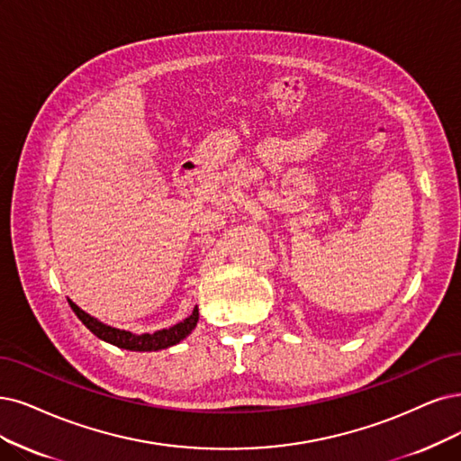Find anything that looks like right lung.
I'll list each match as a JSON object with an SVG mask.
<instances>
[{
	"label": "right lung",
	"mask_w": 461,
	"mask_h": 461,
	"mask_svg": "<svg viewBox=\"0 0 461 461\" xmlns=\"http://www.w3.org/2000/svg\"><path fill=\"white\" fill-rule=\"evenodd\" d=\"M68 303H70V308L79 317L83 325L87 327L96 338L104 339V342L113 344L122 349H129V351H158V349H167L170 346H176L185 336L192 334V330L197 327V321H199V310L195 305L194 313L190 317L176 322V325H173V327L158 330L153 334H132L129 330L104 325V322H100L98 319L91 317L89 313H85L79 305H76L72 300H68Z\"/></svg>",
	"instance_id": "add662e5"
}]
</instances>
